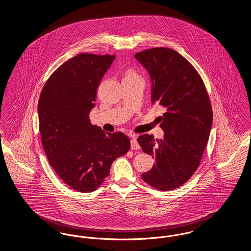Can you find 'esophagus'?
<instances>
[{
    "label": "esophagus",
    "instance_id": "obj_1",
    "mask_svg": "<svg viewBox=\"0 0 251 251\" xmlns=\"http://www.w3.org/2000/svg\"><path fill=\"white\" fill-rule=\"evenodd\" d=\"M131 150H133V151H135V150H139V149H140V146H139V144L137 142V140H136L135 136H131Z\"/></svg>",
    "mask_w": 251,
    "mask_h": 251
}]
</instances>
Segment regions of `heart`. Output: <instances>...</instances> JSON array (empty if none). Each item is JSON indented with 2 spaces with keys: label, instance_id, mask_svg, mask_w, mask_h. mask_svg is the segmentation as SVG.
Listing matches in <instances>:
<instances>
[{
  "label": "heart",
  "instance_id": "1",
  "mask_svg": "<svg viewBox=\"0 0 251 251\" xmlns=\"http://www.w3.org/2000/svg\"><path fill=\"white\" fill-rule=\"evenodd\" d=\"M126 76H136V74L132 72V71H129V72H127V75Z\"/></svg>",
  "mask_w": 251,
  "mask_h": 251
}]
</instances>
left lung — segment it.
I'll return each mask as SVG.
<instances>
[{"mask_svg": "<svg viewBox=\"0 0 251 251\" xmlns=\"http://www.w3.org/2000/svg\"><path fill=\"white\" fill-rule=\"evenodd\" d=\"M151 79V102L166 108L162 139L142 134L137 142L155 159L141 175L158 190L178 188L200 166L213 124V110L205 84L191 64L172 49H148L134 54Z\"/></svg>", "mask_w": 251, "mask_h": 251, "instance_id": "8db88e82", "label": "left lung"}]
</instances>
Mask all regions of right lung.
<instances>
[{"label":"right lung","mask_w":251,"mask_h":251,"mask_svg":"<svg viewBox=\"0 0 251 251\" xmlns=\"http://www.w3.org/2000/svg\"><path fill=\"white\" fill-rule=\"evenodd\" d=\"M115 55L80 53L62 64L38 100L41 142L49 163L65 183L81 193L95 191L112 163L131 147L121 131L104 132L92 125L97 88Z\"/></svg>","instance_id":"right-lung-1"}]
</instances>
